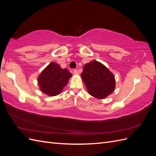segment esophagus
I'll use <instances>...</instances> for the list:
<instances>
[{"instance_id":"34e87169","label":"esophagus","mask_w":156,"mask_h":156,"mask_svg":"<svg viewBox=\"0 0 156 156\" xmlns=\"http://www.w3.org/2000/svg\"><path fill=\"white\" fill-rule=\"evenodd\" d=\"M73 73L75 74V75H78L79 74V71L76 69H74L73 70Z\"/></svg>"}]
</instances>
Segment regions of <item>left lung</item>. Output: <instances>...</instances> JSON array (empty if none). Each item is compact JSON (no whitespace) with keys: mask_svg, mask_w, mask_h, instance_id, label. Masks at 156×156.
<instances>
[{"mask_svg":"<svg viewBox=\"0 0 156 156\" xmlns=\"http://www.w3.org/2000/svg\"><path fill=\"white\" fill-rule=\"evenodd\" d=\"M81 77L89 94L94 98H105L115 88L114 75L96 60L84 66Z\"/></svg>","mask_w":156,"mask_h":156,"instance_id":"8db88e82","label":"left lung"}]
</instances>
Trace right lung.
<instances>
[{"instance_id":"right-lung-1","label":"right lung","mask_w":156,"mask_h":156,"mask_svg":"<svg viewBox=\"0 0 156 156\" xmlns=\"http://www.w3.org/2000/svg\"><path fill=\"white\" fill-rule=\"evenodd\" d=\"M72 76L66 69H62L55 62H51L37 79L42 92L50 96L59 94Z\"/></svg>"}]
</instances>
